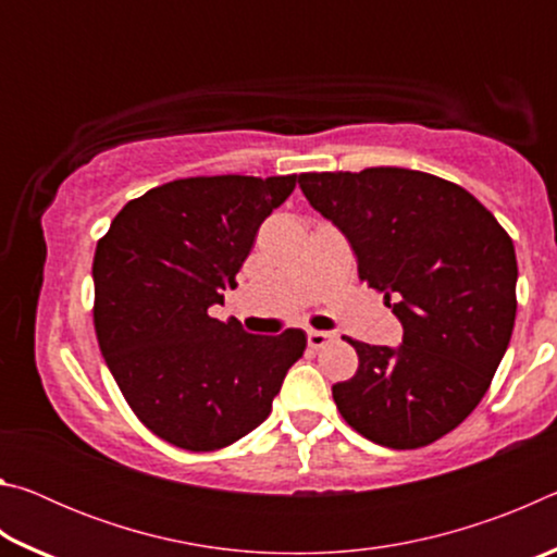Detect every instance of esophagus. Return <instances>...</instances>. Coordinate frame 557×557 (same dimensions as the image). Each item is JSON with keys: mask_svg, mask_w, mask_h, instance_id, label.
I'll list each match as a JSON object with an SVG mask.
<instances>
[{"mask_svg": "<svg viewBox=\"0 0 557 557\" xmlns=\"http://www.w3.org/2000/svg\"><path fill=\"white\" fill-rule=\"evenodd\" d=\"M336 338V334L332 332H317V329H307V342L312 348H322L326 344H332Z\"/></svg>", "mask_w": 557, "mask_h": 557, "instance_id": "esophagus-1", "label": "esophagus"}]
</instances>
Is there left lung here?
I'll use <instances>...</instances> for the list:
<instances>
[{
	"mask_svg": "<svg viewBox=\"0 0 557 557\" xmlns=\"http://www.w3.org/2000/svg\"><path fill=\"white\" fill-rule=\"evenodd\" d=\"M299 186L403 324L395 348L348 338L358 371L332 388L336 408L375 445L425 447L476 408L511 342L513 240L465 188L414 169L299 174Z\"/></svg>",
	"mask_w": 557,
	"mask_h": 557,
	"instance_id": "left-lung-1",
	"label": "left lung"
}]
</instances>
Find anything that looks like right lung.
Wrapping results in <instances>:
<instances>
[{
    "label": "right lung",
    "instance_id": "obj_1",
    "mask_svg": "<svg viewBox=\"0 0 557 557\" xmlns=\"http://www.w3.org/2000/svg\"><path fill=\"white\" fill-rule=\"evenodd\" d=\"M289 176H194L129 201L92 260L96 334L129 408L188 451L233 445L268 420L301 329L262 336L211 317L258 228L295 191Z\"/></svg>",
    "mask_w": 557,
    "mask_h": 557
}]
</instances>
